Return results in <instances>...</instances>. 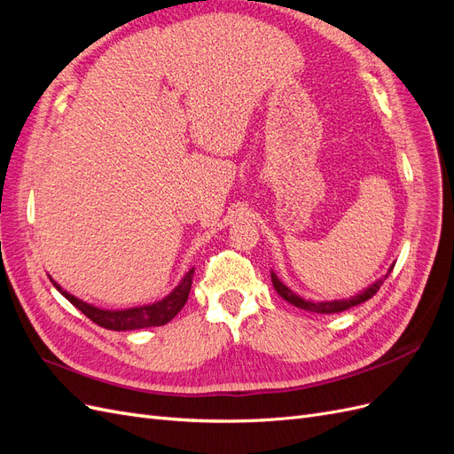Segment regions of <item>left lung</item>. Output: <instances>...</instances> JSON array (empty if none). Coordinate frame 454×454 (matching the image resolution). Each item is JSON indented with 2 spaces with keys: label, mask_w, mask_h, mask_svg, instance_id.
<instances>
[{
  "label": "left lung",
  "mask_w": 454,
  "mask_h": 454,
  "mask_svg": "<svg viewBox=\"0 0 454 454\" xmlns=\"http://www.w3.org/2000/svg\"><path fill=\"white\" fill-rule=\"evenodd\" d=\"M392 269H394V265L388 269V272L384 274V277L377 278L373 284H369V286L365 287V290H362L360 294H356V295H352V297H348V299L318 301V303H314V301H310V299H305V297L297 295L294 290H290V287H287V286L277 277V272H274L272 269H270V278H272L274 290H277V294H278L284 301H287V303H292V305H295L297 309H303V310H309V312L335 314V312H342V310H347V309H352V307L360 305V303H365L367 299L373 297V295L379 292V287L382 286V282L388 278V274H390Z\"/></svg>",
  "instance_id": "obj_1"
}]
</instances>
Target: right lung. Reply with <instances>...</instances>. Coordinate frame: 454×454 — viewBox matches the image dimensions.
<instances>
[{
	"mask_svg": "<svg viewBox=\"0 0 454 454\" xmlns=\"http://www.w3.org/2000/svg\"><path fill=\"white\" fill-rule=\"evenodd\" d=\"M193 274H195V267L189 269L184 274L180 284H177L167 297L155 301V303L142 305V307H130V309H117V310L100 309V307H94L90 303H85V301H81L75 295L62 290V287L51 277H49V280L67 301H70L75 309L83 312L87 318H90L94 324H98L100 327H106V329H112V332H130V329L157 327V325L168 324L187 303L191 284H193Z\"/></svg>",
	"mask_w": 454,
	"mask_h": 454,
	"instance_id": "obj_1",
	"label": "right lung"
}]
</instances>
